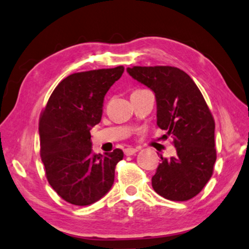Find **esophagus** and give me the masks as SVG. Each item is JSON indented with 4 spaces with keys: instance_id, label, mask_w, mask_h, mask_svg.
<instances>
[{
    "instance_id": "34e87169",
    "label": "esophagus",
    "mask_w": 249,
    "mask_h": 249,
    "mask_svg": "<svg viewBox=\"0 0 249 249\" xmlns=\"http://www.w3.org/2000/svg\"><path fill=\"white\" fill-rule=\"evenodd\" d=\"M135 152H138V149H134V148H126V149L124 150L125 156H132V155H134Z\"/></svg>"
}]
</instances>
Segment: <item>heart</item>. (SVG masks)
Instances as JSON below:
<instances>
[{"label":"heart","mask_w":249,"mask_h":249,"mask_svg":"<svg viewBox=\"0 0 249 249\" xmlns=\"http://www.w3.org/2000/svg\"><path fill=\"white\" fill-rule=\"evenodd\" d=\"M140 91H142V89H139V90H135V91H133L132 93H136V92H140Z\"/></svg>","instance_id":"b5f03b06"}]
</instances>
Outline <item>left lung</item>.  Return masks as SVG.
Here are the masks:
<instances>
[{
    "instance_id": "left-lung-1",
    "label": "left lung",
    "mask_w": 249,
    "mask_h": 249,
    "mask_svg": "<svg viewBox=\"0 0 249 249\" xmlns=\"http://www.w3.org/2000/svg\"><path fill=\"white\" fill-rule=\"evenodd\" d=\"M127 72L155 92L157 126L171 135L177 151L171 158L160 157L153 190L170 201L193 198L211 178L216 160L215 124L203 94L174 66H133Z\"/></svg>"
}]
</instances>
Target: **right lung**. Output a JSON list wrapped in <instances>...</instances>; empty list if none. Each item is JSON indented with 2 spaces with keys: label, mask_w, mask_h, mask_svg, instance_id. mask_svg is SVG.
<instances>
[{
  "label": "right lung",
  "mask_w": 249,
  "mask_h": 249,
  "mask_svg": "<svg viewBox=\"0 0 249 249\" xmlns=\"http://www.w3.org/2000/svg\"><path fill=\"white\" fill-rule=\"evenodd\" d=\"M123 66L73 73L58 83L39 117L40 157L53 190L73 205H89L114 184L121 149L92 155L90 129L103 115L107 91Z\"/></svg>",
  "instance_id": "add662e5"
}]
</instances>
